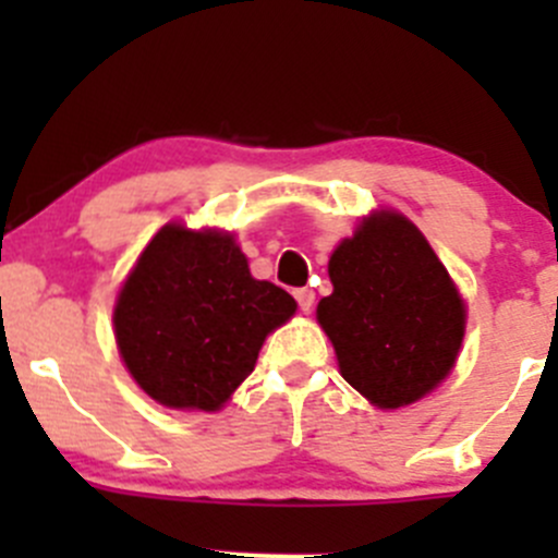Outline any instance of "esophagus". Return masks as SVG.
Instances as JSON below:
<instances>
[{
  "instance_id": "1",
  "label": "esophagus",
  "mask_w": 558,
  "mask_h": 558,
  "mask_svg": "<svg viewBox=\"0 0 558 558\" xmlns=\"http://www.w3.org/2000/svg\"><path fill=\"white\" fill-rule=\"evenodd\" d=\"M294 296H296V305H300V311L311 313L315 307V294L311 289H296Z\"/></svg>"
}]
</instances>
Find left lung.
<instances>
[{"label": "left lung", "mask_w": 558, "mask_h": 558, "mask_svg": "<svg viewBox=\"0 0 558 558\" xmlns=\"http://www.w3.org/2000/svg\"><path fill=\"white\" fill-rule=\"evenodd\" d=\"M318 302L342 378L378 408H402L451 373L464 302L424 234L399 213L364 221L329 258Z\"/></svg>", "instance_id": "left-lung-1"}]
</instances>
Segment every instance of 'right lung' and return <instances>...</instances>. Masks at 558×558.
<instances>
[{
  "label": "right lung",
  "mask_w": 558,
  "mask_h": 558,
  "mask_svg": "<svg viewBox=\"0 0 558 558\" xmlns=\"http://www.w3.org/2000/svg\"><path fill=\"white\" fill-rule=\"evenodd\" d=\"M296 302L251 278L232 234L167 223L118 294L116 340L129 373L167 408L218 410L256 367L264 337Z\"/></svg>",
  "instance_id": "obj_1"
}]
</instances>
